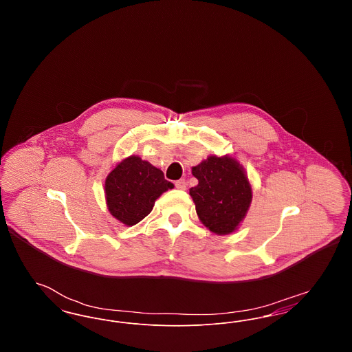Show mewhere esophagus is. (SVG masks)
Returning a JSON list of instances; mask_svg holds the SVG:
<instances>
[{
  "instance_id": "esophagus-1",
  "label": "esophagus",
  "mask_w": 352,
  "mask_h": 352,
  "mask_svg": "<svg viewBox=\"0 0 352 352\" xmlns=\"http://www.w3.org/2000/svg\"><path fill=\"white\" fill-rule=\"evenodd\" d=\"M174 184H175V187H177L178 190H186V186H187L184 179H179V181H177Z\"/></svg>"
}]
</instances>
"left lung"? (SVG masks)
<instances>
[{
    "label": "left lung",
    "mask_w": 352,
    "mask_h": 352,
    "mask_svg": "<svg viewBox=\"0 0 352 352\" xmlns=\"http://www.w3.org/2000/svg\"><path fill=\"white\" fill-rule=\"evenodd\" d=\"M190 188L201 223L214 234L234 232L251 206L252 188L243 166L230 155H210L192 168Z\"/></svg>",
    "instance_id": "obj_1"
}]
</instances>
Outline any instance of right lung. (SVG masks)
<instances>
[{
    "instance_id": "right-lung-1",
    "label": "right lung",
    "mask_w": 352,
    "mask_h": 352,
    "mask_svg": "<svg viewBox=\"0 0 352 352\" xmlns=\"http://www.w3.org/2000/svg\"><path fill=\"white\" fill-rule=\"evenodd\" d=\"M173 187L160 168L138 155H131L105 179L107 206L112 217L131 227L148 217L155 201Z\"/></svg>"
}]
</instances>
